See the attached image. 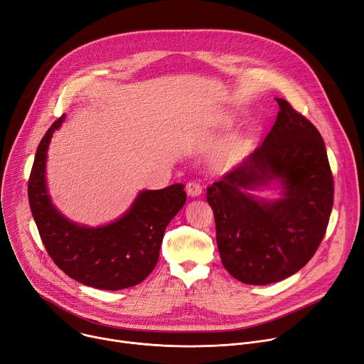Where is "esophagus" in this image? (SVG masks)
<instances>
[{
    "instance_id": "esophagus-1",
    "label": "esophagus",
    "mask_w": 364,
    "mask_h": 364,
    "mask_svg": "<svg viewBox=\"0 0 364 364\" xmlns=\"http://www.w3.org/2000/svg\"><path fill=\"white\" fill-rule=\"evenodd\" d=\"M186 188H187V195L191 198H198L202 195V184L198 181H190Z\"/></svg>"
}]
</instances>
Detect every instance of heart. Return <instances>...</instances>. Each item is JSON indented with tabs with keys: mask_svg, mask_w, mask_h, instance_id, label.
Instances as JSON below:
<instances>
[{
	"mask_svg": "<svg viewBox=\"0 0 364 364\" xmlns=\"http://www.w3.org/2000/svg\"><path fill=\"white\" fill-rule=\"evenodd\" d=\"M237 156H238V151H237L235 148H230V149H227L225 154H224V159L228 161V162L237 159Z\"/></svg>",
	"mask_w": 364,
	"mask_h": 364,
	"instance_id": "b5f03b06",
	"label": "heart"
}]
</instances>
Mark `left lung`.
Listing matches in <instances>:
<instances>
[{"instance_id": "1", "label": "left lung", "mask_w": 364, "mask_h": 364, "mask_svg": "<svg viewBox=\"0 0 364 364\" xmlns=\"http://www.w3.org/2000/svg\"><path fill=\"white\" fill-rule=\"evenodd\" d=\"M277 102L279 112L263 143L206 193L224 268L252 285L300 271L322 243L333 205L321 133L289 102ZM272 181L283 186L278 201H262L245 191Z\"/></svg>"}]
</instances>
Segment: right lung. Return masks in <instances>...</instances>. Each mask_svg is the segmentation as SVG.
<instances>
[{"mask_svg":"<svg viewBox=\"0 0 364 364\" xmlns=\"http://www.w3.org/2000/svg\"><path fill=\"white\" fill-rule=\"evenodd\" d=\"M63 121L64 115L42 137L28 184L42 243L64 274L85 285L112 291L137 285L158 263L165 228L186 203L184 186L140 191L119 220L104 227L68 221L51 203L45 183L48 144Z\"/></svg>","mask_w":364,"mask_h":364,"instance_id":"right-lung-1","label":"right lung"}]
</instances>
